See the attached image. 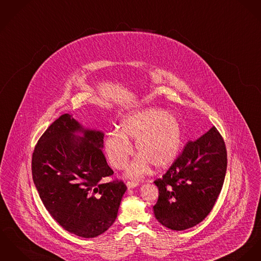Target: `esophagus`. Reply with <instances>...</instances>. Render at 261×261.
<instances>
[{"instance_id": "esophagus-1", "label": "esophagus", "mask_w": 261, "mask_h": 261, "mask_svg": "<svg viewBox=\"0 0 261 261\" xmlns=\"http://www.w3.org/2000/svg\"><path fill=\"white\" fill-rule=\"evenodd\" d=\"M139 185H140V184L137 182V181H127V182H126V187H127L128 190H129V189H134V188L138 187Z\"/></svg>"}]
</instances>
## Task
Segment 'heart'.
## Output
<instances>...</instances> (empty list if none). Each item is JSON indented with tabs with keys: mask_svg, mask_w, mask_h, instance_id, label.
Segmentation results:
<instances>
[{
	"mask_svg": "<svg viewBox=\"0 0 261 261\" xmlns=\"http://www.w3.org/2000/svg\"><path fill=\"white\" fill-rule=\"evenodd\" d=\"M128 139L136 140L140 154L126 169V175H144L149 165L166 168L177 158L181 145V127L177 118L162 109L148 108L121 119L119 130L108 134L105 150L112 166L122 169L133 153Z\"/></svg>",
	"mask_w": 261,
	"mask_h": 261,
	"instance_id": "b5f03b06",
	"label": "heart"
}]
</instances>
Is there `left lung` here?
<instances>
[{
    "label": "left lung",
    "mask_w": 261,
    "mask_h": 261,
    "mask_svg": "<svg viewBox=\"0 0 261 261\" xmlns=\"http://www.w3.org/2000/svg\"><path fill=\"white\" fill-rule=\"evenodd\" d=\"M227 166L225 143L213 126L189 142L162 178L154 180L159 199L155 218L172 230H185L201 222L214 208Z\"/></svg>",
    "instance_id": "8db88e82"
}]
</instances>
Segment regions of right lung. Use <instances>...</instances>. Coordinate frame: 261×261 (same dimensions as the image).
Listing matches in <instances>:
<instances>
[{
  "label": "right lung",
  "instance_id": "add662e5",
  "mask_svg": "<svg viewBox=\"0 0 261 261\" xmlns=\"http://www.w3.org/2000/svg\"><path fill=\"white\" fill-rule=\"evenodd\" d=\"M79 131L83 137L74 136ZM103 137L65 114L47 127L33 152V180L46 210L77 237L92 238L108 230L126 190L122 180L105 182L114 170L101 150Z\"/></svg>",
  "mask_w": 261,
  "mask_h": 261
}]
</instances>
